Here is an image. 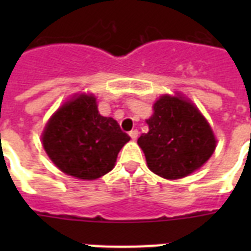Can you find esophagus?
<instances>
[{"mask_svg":"<svg viewBox=\"0 0 251 251\" xmlns=\"http://www.w3.org/2000/svg\"><path fill=\"white\" fill-rule=\"evenodd\" d=\"M138 134H139V133H138V130H131V131L129 133V135H130V138L133 139V141H137Z\"/></svg>","mask_w":251,"mask_h":251,"instance_id":"obj_1","label":"esophagus"}]
</instances>
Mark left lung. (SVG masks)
Here are the masks:
<instances>
[{"label": "left lung", "mask_w": 251, "mask_h": 251, "mask_svg": "<svg viewBox=\"0 0 251 251\" xmlns=\"http://www.w3.org/2000/svg\"><path fill=\"white\" fill-rule=\"evenodd\" d=\"M149 133L138 138L150 171L168 179L186 177L214 153V131L197 106L186 99L163 95L147 120Z\"/></svg>", "instance_id": "obj_1"}]
</instances>
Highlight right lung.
Returning <instances> with one entry per match:
<instances>
[{"label":"right lung","mask_w":251,"mask_h":251,"mask_svg":"<svg viewBox=\"0 0 251 251\" xmlns=\"http://www.w3.org/2000/svg\"><path fill=\"white\" fill-rule=\"evenodd\" d=\"M41 139L60 171L80 179H96L113 169L130 137L116 120L99 113L94 95L82 94L53 114Z\"/></svg>","instance_id":"obj_1"}]
</instances>
